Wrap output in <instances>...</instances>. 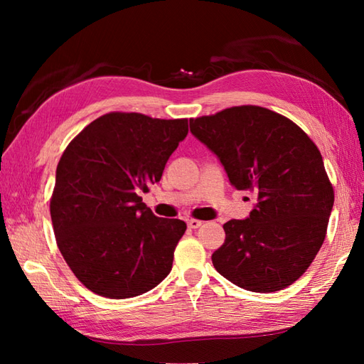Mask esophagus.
<instances>
[{
	"instance_id": "obj_1",
	"label": "esophagus",
	"mask_w": 364,
	"mask_h": 364,
	"mask_svg": "<svg viewBox=\"0 0 364 364\" xmlns=\"http://www.w3.org/2000/svg\"><path fill=\"white\" fill-rule=\"evenodd\" d=\"M200 225H202V220H198V219H188V227L189 228H198Z\"/></svg>"
}]
</instances>
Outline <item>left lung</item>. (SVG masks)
<instances>
[{
  "label": "left lung",
  "mask_w": 364,
  "mask_h": 364,
  "mask_svg": "<svg viewBox=\"0 0 364 364\" xmlns=\"http://www.w3.org/2000/svg\"><path fill=\"white\" fill-rule=\"evenodd\" d=\"M189 125L230 183L257 196L249 218L223 225L215 270L247 291L288 288L318 255L335 202L319 149L292 120L261 106H233Z\"/></svg>",
  "instance_id": "8db88e82"
}]
</instances>
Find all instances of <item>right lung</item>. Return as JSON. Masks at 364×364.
Returning <instances> with one entry per match:
<instances>
[{
    "label": "right lung",
    "instance_id": "right-lung-1",
    "mask_svg": "<svg viewBox=\"0 0 364 364\" xmlns=\"http://www.w3.org/2000/svg\"><path fill=\"white\" fill-rule=\"evenodd\" d=\"M188 131V119L109 112L89 123L60 156L50 200L54 236L92 292L136 297L172 270L186 223L156 218L139 194L161 180Z\"/></svg>",
    "mask_w": 364,
    "mask_h": 364
}]
</instances>
